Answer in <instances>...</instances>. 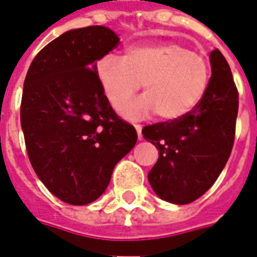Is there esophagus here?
Instances as JSON below:
<instances>
[{"instance_id":"34e87169","label":"esophagus","mask_w":257,"mask_h":257,"mask_svg":"<svg viewBox=\"0 0 257 257\" xmlns=\"http://www.w3.org/2000/svg\"><path fill=\"white\" fill-rule=\"evenodd\" d=\"M135 128H136V132H138L139 139H142V125H140V123H135Z\"/></svg>"}]
</instances>
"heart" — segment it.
<instances>
[{
  "label": "heart",
  "mask_w": 257,
  "mask_h": 257,
  "mask_svg": "<svg viewBox=\"0 0 257 257\" xmlns=\"http://www.w3.org/2000/svg\"><path fill=\"white\" fill-rule=\"evenodd\" d=\"M96 70L112 107L126 103L143 84L145 96L123 107L122 111L131 117L156 111L162 119H178L195 108L210 78L204 55L176 41L131 45L122 58H101Z\"/></svg>",
  "instance_id": "heart-1"
}]
</instances>
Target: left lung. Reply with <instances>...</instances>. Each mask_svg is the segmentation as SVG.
Returning <instances> with one entry per match:
<instances>
[{
  "instance_id": "8db88e82",
  "label": "left lung",
  "mask_w": 257,
  "mask_h": 257,
  "mask_svg": "<svg viewBox=\"0 0 257 257\" xmlns=\"http://www.w3.org/2000/svg\"><path fill=\"white\" fill-rule=\"evenodd\" d=\"M212 77L202 100L178 119L146 125L142 134L158 149L149 182L160 198L178 205L198 199L213 186L231 154L238 90L226 58L210 52Z\"/></svg>"
}]
</instances>
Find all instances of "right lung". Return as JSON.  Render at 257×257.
Here are the masks:
<instances>
[{
    "label": "right lung",
    "instance_id": "add662e5",
    "mask_svg": "<svg viewBox=\"0 0 257 257\" xmlns=\"http://www.w3.org/2000/svg\"><path fill=\"white\" fill-rule=\"evenodd\" d=\"M118 42L103 26L70 30L37 53L26 75L20 122L27 156L45 187L70 205L99 198L138 140L96 73V60Z\"/></svg>",
    "mask_w": 257,
    "mask_h": 257
}]
</instances>
